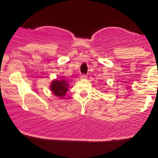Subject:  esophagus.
<instances>
[{
  "instance_id": "1",
  "label": "esophagus",
  "mask_w": 158,
  "mask_h": 158,
  "mask_svg": "<svg viewBox=\"0 0 158 158\" xmlns=\"http://www.w3.org/2000/svg\"><path fill=\"white\" fill-rule=\"evenodd\" d=\"M79 77H80V79H86L87 76H86V75H85V74H82V75H80V76H79Z\"/></svg>"
}]
</instances>
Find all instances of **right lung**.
I'll use <instances>...</instances> for the list:
<instances>
[{
    "label": "right lung",
    "mask_w": 158,
    "mask_h": 158,
    "mask_svg": "<svg viewBox=\"0 0 158 158\" xmlns=\"http://www.w3.org/2000/svg\"><path fill=\"white\" fill-rule=\"evenodd\" d=\"M69 88V84L66 79H55L51 82L50 89L56 96L63 98Z\"/></svg>",
    "instance_id": "obj_1"
}]
</instances>
